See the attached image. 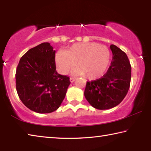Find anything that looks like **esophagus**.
<instances>
[{
    "label": "esophagus",
    "instance_id": "1",
    "mask_svg": "<svg viewBox=\"0 0 151 151\" xmlns=\"http://www.w3.org/2000/svg\"><path fill=\"white\" fill-rule=\"evenodd\" d=\"M75 80H76V78H74V77H70V83H73L74 81H75Z\"/></svg>",
    "mask_w": 151,
    "mask_h": 151
}]
</instances>
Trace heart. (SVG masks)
Listing matches in <instances>:
<instances>
[{
	"instance_id": "heart-1",
	"label": "heart",
	"mask_w": 151,
	"mask_h": 151,
	"mask_svg": "<svg viewBox=\"0 0 151 151\" xmlns=\"http://www.w3.org/2000/svg\"><path fill=\"white\" fill-rule=\"evenodd\" d=\"M110 60L109 48L93 42L76 43L65 52L59 50L55 55L56 65L61 74H67L76 64L73 74L85 75L90 80L101 77L108 68Z\"/></svg>"
}]
</instances>
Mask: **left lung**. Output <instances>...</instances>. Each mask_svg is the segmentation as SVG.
I'll return each instance as SVG.
<instances>
[{
	"label": "left lung",
	"mask_w": 151,
	"mask_h": 151,
	"mask_svg": "<svg viewBox=\"0 0 151 151\" xmlns=\"http://www.w3.org/2000/svg\"><path fill=\"white\" fill-rule=\"evenodd\" d=\"M112 59L105 75L87 82L85 90L86 100L94 108L109 109L118 105L127 95L131 78V66L126 53L116 46H110Z\"/></svg>",
	"instance_id": "8db88e82"
}]
</instances>
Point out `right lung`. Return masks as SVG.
I'll use <instances>...</instances> for the list:
<instances>
[{
  "instance_id": "right-lung-1",
  "label": "right lung",
  "mask_w": 151,
  "mask_h": 151,
  "mask_svg": "<svg viewBox=\"0 0 151 151\" xmlns=\"http://www.w3.org/2000/svg\"><path fill=\"white\" fill-rule=\"evenodd\" d=\"M55 52L49 42L30 48L20 59L16 88L20 101L38 113L57 110L70 84L69 77L56 70Z\"/></svg>"
}]
</instances>
